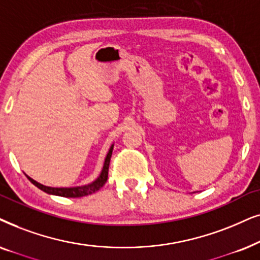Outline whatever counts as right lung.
Segmentation results:
<instances>
[{"mask_svg":"<svg viewBox=\"0 0 260 260\" xmlns=\"http://www.w3.org/2000/svg\"><path fill=\"white\" fill-rule=\"evenodd\" d=\"M113 147L114 144L110 146L108 153L106 155L105 162H103V168L101 174L98 178L95 179L94 182L89 183V184L85 185H79V186H70V188H53V186H46L40 184L37 181H34L33 178H30L29 176H27V178L29 179L30 182L33 183L37 188H39L40 190H43L46 193H50V195H55V196H63V197H83L86 195H91L102 188L103 185L106 184L107 179H108V169H109V161H110V157H112L113 153Z\"/></svg>","mask_w":260,"mask_h":260,"instance_id":"right-lung-1","label":"right lung"}]
</instances>
